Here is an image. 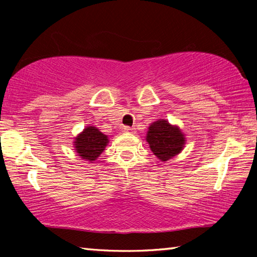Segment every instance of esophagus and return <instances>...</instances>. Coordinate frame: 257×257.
I'll use <instances>...</instances> for the list:
<instances>
[{"label":"esophagus","instance_id":"obj_1","mask_svg":"<svg viewBox=\"0 0 257 257\" xmlns=\"http://www.w3.org/2000/svg\"><path fill=\"white\" fill-rule=\"evenodd\" d=\"M134 128H130V127H124L123 128V132L127 133V134H133L134 133Z\"/></svg>","mask_w":257,"mask_h":257}]
</instances>
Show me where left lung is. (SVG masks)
<instances>
[{
	"label": "left lung",
	"instance_id": "1",
	"mask_svg": "<svg viewBox=\"0 0 257 257\" xmlns=\"http://www.w3.org/2000/svg\"><path fill=\"white\" fill-rule=\"evenodd\" d=\"M146 142L156 158L167 162L181 153L186 145V137L178 125L171 124L165 119H159L150 124Z\"/></svg>",
	"mask_w": 257,
	"mask_h": 257
}]
</instances>
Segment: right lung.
<instances>
[{
    "label": "right lung",
    "instance_id": "1",
    "mask_svg": "<svg viewBox=\"0 0 257 257\" xmlns=\"http://www.w3.org/2000/svg\"><path fill=\"white\" fill-rule=\"evenodd\" d=\"M108 144V137L94 125H87L73 141V147L80 159L93 163Z\"/></svg>",
    "mask_w": 257,
    "mask_h": 257
}]
</instances>
